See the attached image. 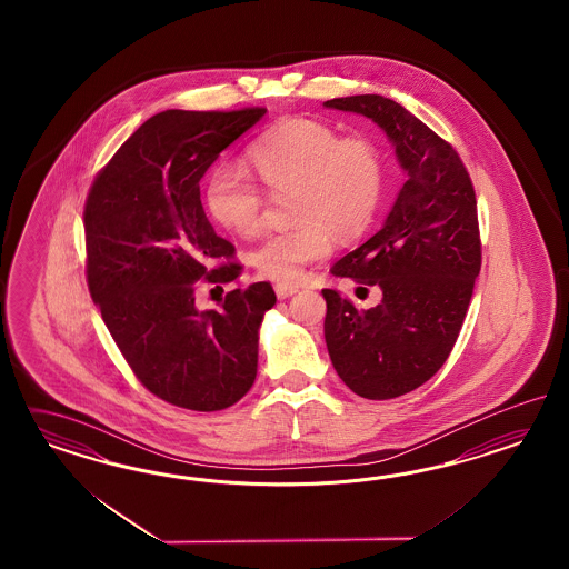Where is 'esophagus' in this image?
<instances>
[{
    "label": "esophagus",
    "mask_w": 569,
    "mask_h": 569,
    "mask_svg": "<svg viewBox=\"0 0 569 569\" xmlns=\"http://www.w3.org/2000/svg\"><path fill=\"white\" fill-rule=\"evenodd\" d=\"M298 292V286H293V283H286V281H281V283H276V293L277 298H290L292 293Z\"/></svg>",
    "instance_id": "obj_1"
}]
</instances>
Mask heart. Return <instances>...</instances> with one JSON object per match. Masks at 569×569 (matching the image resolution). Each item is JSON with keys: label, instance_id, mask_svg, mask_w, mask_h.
I'll use <instances>...</instances> for the list:
<instances>
[{"label": "heart", "instance_id": "obj_1", "mask_svg": "<svg viewBox=\"0 0 569 569\" xmlns=\"http://www.w3.org/2000/svg\"><path fill=\"white\" fill-rule=\"evenodd\" d=\"M260 183L271 193L292 191L288 212L296 223L269 231L248 259L262 276L296 279L315 260L326 259L336 236H361L378 212L386 190V162L367 136L340 133L326 122H281L250 146ZM207 207L224 229L250 238L262 223L264 193L238 167L214 169Z\"/></svg>", "mask_w": 569, "mask_h": 569}]
</instances>
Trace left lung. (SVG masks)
Returning <instances> with one entry per match:
<instances>
[{"label":"left lung","instance_id":"8db88e82","mask_svg":"<svg viewBox=\"0 0 569 569\" xmlns=\"http://www.w3.org/2000/svg\"><path fill=\"white\" fill-rule=\"evenodd\" d=\"M326 106L376 122L409 174L386 224L331 267L333 276L378 286L381 302L359 310L323 290L338 376L369 400L402 397L447 362L463 328L482 267L476 191L457 150L395 100L367 93Z\"/></svg>","mask_w":569,"mask_h":569}]
</instances>
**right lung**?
Wrapping results in <instances>:
<instances>
[{"label": "right lung", "mask_w": 569, "mask_h": 569, "mask_svg": "<svg viewBox=\"0 0 569 569\" xmlns=\"http://www.w3.org/2000/svg\"><path fill=\"white\" fill-rule=\"evenodd\" d=\"M264 112H158L87 193L89 293L136 378L181 409H227L257 378L260 321L276 305L271 283L227 292L219 310L196 309V290L241 276L233 243L207 219L200 179Z\"/></svg>", "instance_id": "obj_1"}]
</instances>
